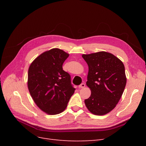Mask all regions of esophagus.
I'll return each mask as SVG.
<instances>
[{
	"mask_svg": "<svg viewBox=\"0 0 146 146\" xmlns=\"http://www.w3.org/2000/svg\"><path fill=\"white\" fill-rule=\"evenodd\" d=\"M85 83H82L81 85H80L78 86V88H85Z\"/></svg>",
	"mask_w": 146,
	"mask_h": 146,
	"instance_id": "obj_1",
	"label": "esophagus"
}]
</instances>
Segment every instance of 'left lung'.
<instances>
[{
	"instance_id": "left-lung-1",
	"label": "left lung",
	"mask_w": 146,
	"mask_h": 146,
	"mask_svg": "<svg viewBox=\"0 0 146 146\" xmlns=\"http://www.w3.org/2000/svg\"><path fill=\"white\" fill-rule=\"evenodd\" d=\"M82 57L89 69L86 85L91 91L90 98L85 100V105L93 114L105 115L115 108L125 89L124 65L107 52L83 54Z\"/></svg>"
}]
</instances>
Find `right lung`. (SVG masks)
I'll return each mask as SVG.
<instances>
[{
	"label": "right lung",
	"instance_id": "1",
	"mask_svg": "<svg viewBox=\"0 0 146 146\" xmlns=\"http://www.w3.org/2000/svg\"><path fill=\"white\" fill-rule=\"evenodd\" d=\"M69 55L60 48H52L36 57L29 68L30 94L38 107L50 115L64 111L76 90L70 75L63 70Z\"/></svg>",
	"mask_w": 146,
	"mask_h": 146
}]
</instances>
